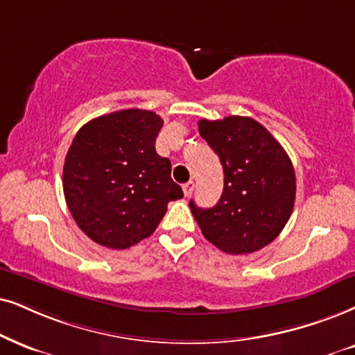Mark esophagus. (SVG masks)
I'll list each match as a JSON object with an SVG mask.
<instances>
[{
  "instance_id": "obj_1",
  "label": "esophagus",
  "mask_w": 355,
  "mask_h": 355,
  "mask_svg": "<svg viewBox=\"0 0 355 355\" xmlns=\"http://www.w3.org/2000/svg\"><path fill=\"white\" fill-rule=\"evenodd\" d=\"M193 190H195V183H193V182H188V183H185V185H183V193H185V196H190Z\"/></svg>"
}]
</instances>
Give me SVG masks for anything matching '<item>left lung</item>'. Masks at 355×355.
<instances>
[{
    "label": "left lung",
    "instance_id": "obj_1",
    "mask_svg": "<svg viewBox=\"0 0 355 355\" xmlns=\"http://www.w3.org/2000/svg\"><path fill=\"white\" fill-rule=\"evenodd\" d=\"M198 131L224 170L223 195L213 208H198L190 201L201 232L226 254H250L266 248L293 211L297 178L288 154L252 118L201 119Z\"/></svg>",
    "mask_w": 355,
    "mask_h": 355
}]
</instances>
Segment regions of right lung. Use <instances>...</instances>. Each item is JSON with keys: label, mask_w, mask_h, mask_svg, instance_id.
Segmentation results:
<instances>
[{"label": "right lung", "mask_w": 355, "mask_h": 355, "mask_svg": "<svg viewBox=\"0 0 355 355\" xmlns=\"http://www.w3.org/2000/svg\"><path fill=\"white\" fill-rule=\"evenodd\" d=\"M160 116L121 110L83 125L64 164V195L78 227L96 244L128 249L149 237L183 191L155 152Z\"/></svg>", "instance_id": "right-lung-1"}]
</instances>
